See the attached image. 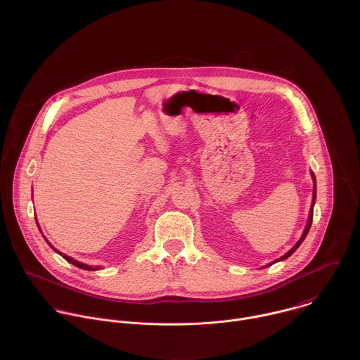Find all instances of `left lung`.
Wrapping results in <instances>:
<instances>
[{
	"instance_id": "left-lung-1",
	"label": "left lung",
	"mask_w": 360,
	"mask_h": 360,
	"mask_svg": "<svg viewBox=\"0 0 360 360\" xmlns=\"http://www.w3.org/2000/svg\"><path fill=\"white\" fill-rule=\"evenodd\" d=\"M311 179H313V183H314V187H313V200H311V206H310V210H309V219H308V224H307V227H305V230H304V233H302V236H301V238L298 240V243L285 254V255H283L281 257H278V259H276L274 262H271L270 264H273V263H276V262H280V260H284V259H287L288 257H291L297 250H298V247L302 244V241L305 240V237L308 236L309 229H310V226H311V219H313V206H314V201H316V177H314V174L311 173Z\"/></svg>"
}]
</instances>
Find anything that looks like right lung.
Returning a JSON list of instances; mask_svg holds the SVG:
<instances>
[{"label": "right lung", "mask_w": 360, "mask_h": 360, "mask_svg": "<svg viewBox=\"0 0 360 360\" xmlns=\"http://www.w3.org/2000/svg\"><path fill=\"white\" fill-rule=\"evenodd\" d=\"M36 223H37V220H36ZM40 229V227H39ZM47 241V240H46ZM49 243V241H47ZM50 244V243H49ZM50 247H52L51 244H50ZM52 250L55 251V252H58L60 257H63V259H66L69 263H72V264H75V266H77V267H80V269H83V270H100L101 267L98 266V267H93V266H89V264H84V263H82V262H77V260H75L73 257H68V255H63V254H60L58 250H55L53 247H52Z\"/></svg>", "instance_id": "1"}]
</instances>
